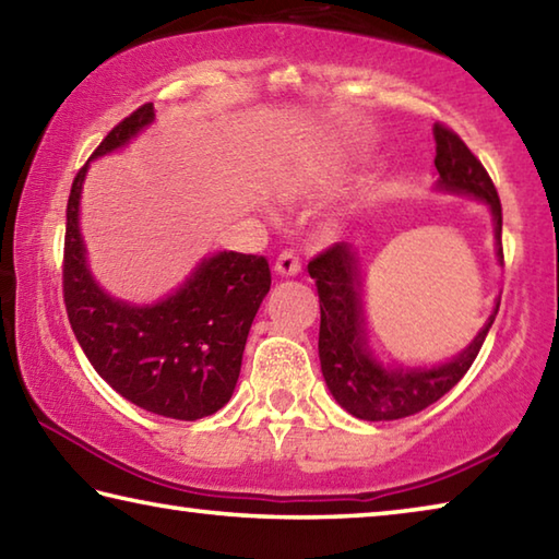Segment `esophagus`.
I'll return each mask as SVG.
<instances>
[{"mask_svg": "<svg viewBox=\"0 0 559 559\" xmlns=\"http://www.w3.org/2000/svg\"><path fill=\"white\" fill-rule=\"evenodd\" d=\"M273 271H276L278 276H283V278H290L300 271V261L293 251H283L281 257L276 259V263H273Z\"/></svg>", "mask_w": 559, "mask_h": 559, "instance_id": "1", "label": "esophagus"}]
</instances>
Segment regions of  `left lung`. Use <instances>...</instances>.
Masks as SVG:
<instances>
[{
  "label": "left lung",
  "instance_id": "1",
  "mask_svg": "<svg viewBox=\"0 0 559 559\" xmlns=\"http://www.w3.org/2000/svg\"><path fill=\"white\" fill-rule=\"evenodd\" d=\"M433 140H437L433 165L439 173L433 189L473 197L488 206L493 216L496 259L503 266V243H500L503 212H500L493 182L456 132L437 122ZM308 273L310 278H316L320 298V370H323L325 384L335 402L365 421L404 419V416L427 409L429 404L441 400L468 372L500 308V300H496L493 313L488 316L478 335L447 362L429 367L384 365L367 343L362 300L365 269L357 249L349 243L330 246L328 251L308 263Z\"/></svg>",
  "mask_w": 559,
  "mask_h": 559
}]
</instances>
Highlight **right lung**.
Segmentation results:
<instances>
[{
	"label": "right lung",
	"instance_id": "right-lung-1",
	"mask_svg": "<svg viewBox=\"0 0 559 559\" xmlns=\"http://www.w3.org/2000/svg\"><path fill=\"white\" fill-rule=\"evenodd\" d=\"M153 120V103L140 106L108 132L91 163L130 145ZM91 163L75 175L66 210L63 300L75 340L93 370L140 409L179 421L219 412L231 400L246 337L271 288L269 261L219 251L155 302L112 298L93 278L81 234Z\"/></svg>",
	"mask_w": 559,
	"mask_h": 559
}]
</instances>
